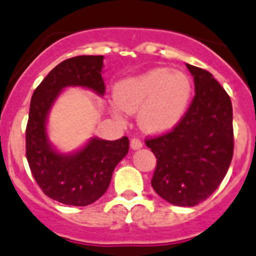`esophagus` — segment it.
<instances>
[{
	"instance_id": "esophagus-1",
	"label": "esophagus",
	"mask_w": 256,
	"mask_h": 256,
	"mask_svg": "<svg viewBox=\"0 0 256 256\" xmlns=\"http://www.w3.org/2000/svg\"><path fill=\"white\" fill-rule=\"evenodd\" d=\"M130 147H132V150L140 148V147H142V142H140L138 138H132V140H130Z\"/></svg>"
}]
</instances>
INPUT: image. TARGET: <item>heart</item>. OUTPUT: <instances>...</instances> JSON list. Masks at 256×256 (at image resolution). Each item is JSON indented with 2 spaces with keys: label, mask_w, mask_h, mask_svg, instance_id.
I'll list each match as a JSON object with an SVG mask.
<instances>
[{
  "label": "heart",
  "mask_w": 256,
  "mask_h": 256,
  "mask_svg": "<svg viewBox=\"0 0 256 256\" xmlns=\"http://www.w3.org/2000/svg\"><path fill=\"white\" fill-rule=\"evenodd\" d=\"M193 94L188 74L170 68H154L116 85L114 98L122 110L138 113L148 134H164L180 124Z\"/></svg>",
  "instance_id": "obj_1"
}]
</instances>
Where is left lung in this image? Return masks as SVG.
<instances>
[{"label": "left lung", "instance_id": "8db88e82", "mask_svg": "<svg viewBox=\"0 0 256 256\" xmlns=\"http://www.w3.org/2000/svg\"><path fill=\"white\" fill-rule=\"evenodd\" d=\"M194 97L178 126L147 138L156 158L151 186L168 202L194 206L206 200L225 178L234 152L232 106L213 74L186 64Z\"/></svg>", "mask_w": 256, "mask_h": 256}]
</instances>
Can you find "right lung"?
I'll list each match as a JSON object with an SVG mask.
<instances>
[{"label":"right lung","instance_id":"add662e5","mask_svg":"<svg viewBox=\"0 0 256 256\" xmlns=\"http://www.w3.org/2000/svg\"><path fill=\"white\" fill-rule=\"evenodd\" d=\"M102 55H81L64 60L32 93L26 126V158L35 182L46 196L66 205L85 206L106 192L116 166L128 151V138H93L74 155H60L47 142L46 118L60 90L70 85L105 93Z\"/></svg>","mask_w":256,"mask_h":256}]
</instances>
